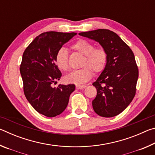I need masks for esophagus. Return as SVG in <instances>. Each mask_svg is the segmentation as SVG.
Instances as JSON below:
<instances>
[{
	"label": "esophagus",
	"instance_id": "34e87169",
	"mask_svg": "<svg viewBox=\"0 0 155 155\" xmlns=\"http://www.w3.org/2000/svg\"><path fill=\"white\" fill-rule=\"evenodd\" d=\"M86 87V85H76V89L77 90H81V89Z\"/></svg>",
	"mask_w": 155,
	"mask_h": 155
}]
</instances>
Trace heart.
<instances>
[{"instance_id": "1", "label": "heart", "mask_w": 155, "mask_h": 155, "mask_svg": "<svg viewBox=\"0 0 155 155\" xmlns=\"http://www.w3.org/2000/svg\"><path fill=\"white\" fill-rule=\"evenodd\" d=\"M72 48L84 55L81 64L83 68L74 70L65 76V80L66 82L77 85L85 83L92 78L94 74L92 70L96 74L103 71L107 62V53L103 48H95L93 43L83 39L76 41ZM55 62L60 70L63 71L69 70L68 51L65 48H60L57 52Z\"/></svg>"}]
</instances>
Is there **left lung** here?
Segmentation results:
<instances>
[{
  "mask_svg": "<svg viewBox=\"0 0 155 155\" xmlns=\"http://www.w3.org/2000/svg\"><path fill=\"white\" fill-rule=\"evenodd\" d=\"M78 35L98 42L107 52L106 66L92 84L97 90L92 106L100 116L114 117L129 105L135 95L139 71L134 54L110 30L97 29Z\"/></svg>",
  "mask_w": 155,
  "mask_h": 155,
  "instance_id": "8db88e82",
  "label": "left lung"
}]
</instances>
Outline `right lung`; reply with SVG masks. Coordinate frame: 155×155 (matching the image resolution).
<instances>
[{"instance_id": "right-lung-1", "label": "right lung", "mask_w": 155, "mask_h": 155, "mask_svg": "<svg viewBox=\"0 0 155 155\" xmlns=\"http://www.w3.org/2000/svg\"><path fill=\"white\" fill-rule=\"evenodd\" d=\"M77 33L49 31L34 39L23 53L20 72L25 95L31 106L40 114L52 117L61 114L68 106L74 84L53 87L61 77L55 57L64 44Z\"/></svg>"}]
</instances>
